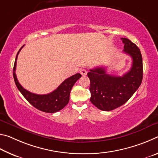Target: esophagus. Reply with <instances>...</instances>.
Here are the masks:
<instances>
[{
    "label": "esophagus",
    "instance_id": "1",
    "mask_svg": "<svg viewBox=\"0 0 158 158\" xmlns=\"http://www.w3.org/2000/svg\"><path fill=\"white\" fill-rule=\"evenodd\" d=\"M80 73L81 74L82 76H85L87 74V70L85 69H81V70H80Z\"/></svg>",
    "mask_w": 158,
    "mask_h": 158
}]
</instances>
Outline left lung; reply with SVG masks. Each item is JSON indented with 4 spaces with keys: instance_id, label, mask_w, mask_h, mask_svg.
<instances>
[{
    "instance_id": "obj_1",
    "label": "left lung",
    "mask_w": 158,
    "mask_h": 158,
    "mask_svg": "<svg viewBox=\"0 0 158 158\" xmlns=\"http://www.w3.org/2000/svg\"><path fill=\"white\" fill-rule=\"evenodd\" d=\"M123 52L132 57V64L129 71L122 77L106 73L105 67L90 69V100L102 111H111L127 102L139 87L143 79L141 53L137 45L127 38H121Z\"/></svg>"
}]
</instances>
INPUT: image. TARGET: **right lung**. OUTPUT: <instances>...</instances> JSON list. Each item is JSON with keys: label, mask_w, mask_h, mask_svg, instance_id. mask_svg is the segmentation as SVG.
Returning a JSON list of instances; mask_svg holds the SVG:
<instances>
[{"label": "right lung", "mask_w": 158, "mask_h": 158, "mask_svg": "<svg viewBox=\"0 0 158 158\" xmlns=\"http://www.w3.org/2000/svg\"><path fill=\"white\" fill-rule=\"evenodd\" d=\"M23 46L21 47V49L19 50L15 61L14 68H13V77H14V80L17 89L23 97L28 100V102L39 110L46 112V113H55L61 110L68 104L72 88L73 87L77 80L81 77V74L77 73L66 79L56 89L48 94L37 95L35 93L29 92L28 90L23 89L22 85L19 83L15 73L18 54Z\"/></svg>", "instance_id": "1"}]
</instances>
